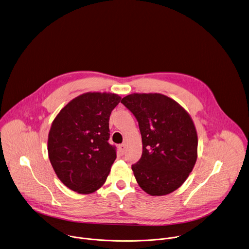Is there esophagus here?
<instances>
[{
	"label": "esophagus",
	"mask_w": 249,
	"mask_h": 249,
	"mask_svg": "<svg viewBox=\"0 0 249 249\" xmlns=\"http://www.w3.org/2000/svg\"><path fill=\"white\" fill-rule=\"evenodd\" d=\"M118 148H119L120 153L123 155V154L125 153V151H126V144H125V143H122V144H120V145L118 146Z\"/></svg>",
	"instance_id": "obj_1"
}]
</instances>
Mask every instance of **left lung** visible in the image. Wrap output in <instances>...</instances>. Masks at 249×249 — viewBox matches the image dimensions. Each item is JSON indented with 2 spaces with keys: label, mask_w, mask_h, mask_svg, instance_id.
<instances>
[{
  "label": "left lung",
  "mask_w": 249,
  "mask_h": 249,
  "mask_svg": "<svg viewBox=\"0 0 249 249\" xmlns=\"http://www.w3.org/2000/svg\"><path fill=\"white\" fill-rule=\"evenodd\" d=\"M121 103L138 120L142 154L132 170L141 188L151 196L180 187L197 160L198 137L186 110L157 93L131 94Z\"/></svg>",
  "instance_id": "1"
}]
</instances>
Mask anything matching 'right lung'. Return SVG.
<instances>
[{"mask_svg":"<svg viewBox=\"0 0 249 249\" xmlns=\"http://www.w3.org/2000/svg\"><path fill=\"white\" fill-rule=\"evenodd\" d=\"M120 100L111 93H85L53 120L48 157L59 179L71 190L90 194L106 182L116 159V147L108 142V121Z\"/></svg>","mask_w":249,"mask_h":249,"instance_id":"obj_1","label":"right lung"}]
</instances>
